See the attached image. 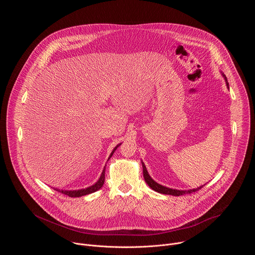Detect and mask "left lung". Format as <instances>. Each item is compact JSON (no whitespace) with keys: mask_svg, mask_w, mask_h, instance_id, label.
<instances>
[{"mask_svg":"<svg viewBox=\"0 0 255 255\" xmlns=\"http://www.w3.org/2000/svg\"><path fill=\"white\" fill-rule=\"evenodd\" d=\"M223 78L225 79V82H226V86L227 88L229 89V84L227 82V78L225 77L224 74H222ZM142 163V167H143V177L145 179V181H146V184L155 192L159 193V194H163V195H171V196H181V195H186V194H192V193H195L199 190H201V188H203L204 186H201L197 189H192V190H175V189H170V188H167V187H164V186H161L159 184H157L156 181L154 179H152V177L149 175L147 169H146V166H145L144 162H141Z\"/></svg>","mask_w":255,"mask_h":255,"instance_id":"left-lung-1","label":"left lung"}]
</instances>
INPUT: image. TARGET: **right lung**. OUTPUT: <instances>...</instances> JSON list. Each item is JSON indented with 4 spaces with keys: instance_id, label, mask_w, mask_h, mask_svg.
Returning <instances> with one entry per match:
<instances>
[{
    "instance_id": "obj_1",
    "label": "right lung",
    "mask_w": 255,
    "mask_h": 255,
    "mask_svg": "<svg viewBox=\"0 0 255 255\" xmlns=\"http://www.w3.org/2000/svg\"><path fill=\"white\" fill-rule=\"evenodd\" d=\"M120 145H121V143H119V144L117 145V146L113 149V151L111 152L110 156H109L108 160L112 157L113 153H114V152H115V150L120 146ZM105 168H106V166L104 167V169H103V171H102V174H101L100 178L98 179L97 183H96L95 185L91 186V187H88V188H86V189H82V190H74V191L58 190V189H54V190H56V191L60 192V193H61V194H63V195H66V196H68V197H71V198H79V197H82V196H86V195H89V194L95 193V192H97L98 190H100V189L103 187L104 183H105Z\"/></svg>"
}]
</instances>
